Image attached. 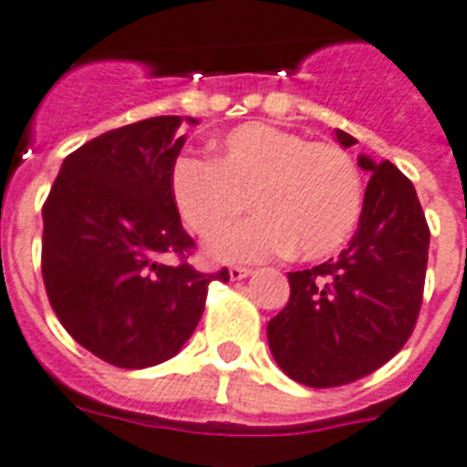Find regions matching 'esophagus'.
I'll use <instances>...</instances> for the list:
<instances>
[{
	"label": "esophagus",
	"mask_w": 467,
	"mask_h": 467,
	"mask_svg": "<svg viewBox=\"0 0 467 467\" xmlns=\"http://www.w3.org/2000/svg\"><path fill=\"white\" fill-rule=\"evenodd\" d=\"M252 275V270L249 268H242V265H234L230 268V280H244V277Z\"/></svg>",
	"instance_id": "obj_1"
}]
</instances>
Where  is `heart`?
Wrapping results in <instances>:
<instances>
[{"label": "heart", "mask_w": 467, "mask_h": 467, "mask_svg": "<svg viewBox=\"0 0 467 467\" xmlns=\"http://www.w3.org/2000/svg\"><path fill=\"white\" fill-rule=\"evenodd\" d=\"M171 190L182 221L199 237L220 233L253 203L258 216L209 244L211 256L227 264L287 252L306 261L330 256L358 225L366 192L356 161L342 147L308 142L268 123L227 132L215 161H175Z\"/></svg>", "instance_id": "1"}]
</instances>
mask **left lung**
<instances>
[{"label": "left lung", "instance_id": "8db88e82", "mask_svg": "<svg viewBox=\"0 0 467 467\" xmlns=\"http://www.w3.org/2000/svg\"><path fill=\"white\" fill-rule=\"evenodd\" d=\"M344 149L356 137L335 130ZM370 173L358 230L337 258L289 273L287 306L268 323L277 366L306 387L375 373L409 342L422 304L430 227L415 187L394 163L358 156Z\"/></svg>", "mask_w": 467, "mask_h": 467}]
</instances>
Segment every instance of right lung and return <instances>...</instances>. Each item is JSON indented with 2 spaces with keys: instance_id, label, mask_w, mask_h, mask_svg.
Returning a JSON list of instances; mask_svg holds the SVG:
<instances>
[{
  "instance_id": "right-lung-1",
  "label": "right lung",
  "mask_w": 467,
  "mask_h": 467,
  "mask_svg": "<svg viewBox=\"0 0 467 467\" xmlns=\"http://www.w3.org/2000/svg\"><path fill=\"white\" fill-rule=\"evenodd\" d=\"M194 119L156 116L94 137L61 163L42 206V277L57 318L80 347L140 370L173 358L197 327L213 280L185 258L194 240L171 175Z\"/></svg>"
}]
</instances>
